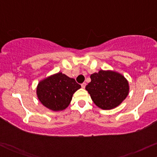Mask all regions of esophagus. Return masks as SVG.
I'll return each mask as SVG.
<instances>
[{
  "label": "esophagus",
  "mask_w": 157,
  "mask_h": 157,
  "mask_svg": "<svg viewBox=\"0 0 157 157\" xmlns=\"http://www.w3.org/2000/svg\"><path fill=\"white\" fill-rule=\"evenodd\" d=\"M86 82H83V83L81 84V87H82V89H85V87H86Z\"/></svg>",
  "instance_id": "1"
}]
</instances>
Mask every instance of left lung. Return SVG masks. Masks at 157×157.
I'll return each mask as SVG.
<instances>
[{"instance_id": "8db88e82", "label": "left lung", "mask_w": 157, "mask_h": 157, "mask_svg": "<svg viewBox=\"0 0 157 157\" xmlns=\"http://www.w3.org/2000/svg\"><path fill=\"white\" fill-rule=\"evenodd\" d=\"M86 91L97 107L110 110L117 107L129 93L128 81L122 74L112 70H100L91 75Z\"/></svg>"}]
</instances>
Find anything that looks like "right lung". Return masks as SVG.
<instances>
[{
  "instance_id": "add662e5",
  "label": "right lung",
  "mask_w": 157,
  "mask_h": 157,
  "mask_svg": "<svg viewBox=\"0 0 157 157\" xmlns=\"http://www.w3.org/2000/svg\"><path fill=\"white\" fill-rule=\"evenodd\" d=\"M80 88L75 79L58 72L40 81L36 94L43 105L52 111H60L69 105L73 94Z\"/></svg>"
}]
</instances>
